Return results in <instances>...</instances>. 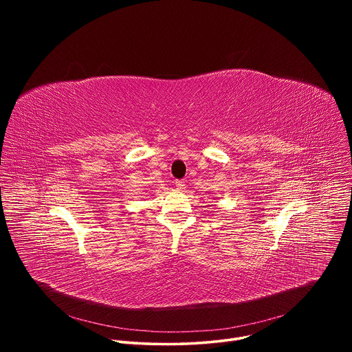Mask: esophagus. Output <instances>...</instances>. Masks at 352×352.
<instances>
[{
  "mask_svg": "<svg viewBox=\"0 0 352 352\" xmlns=\"http://www.w3.org/2000/svg\"><path fill=\"white\" fill-rule=\"evenodd\" d=\"M175 186L178 190H184L185 189V182L184 181H175Z\"/></svg>",
  "mask_w": 352,
  "mask_h": 352,
  "instance_id": "1",
  "label": "esophagus"
}]
</instances>
